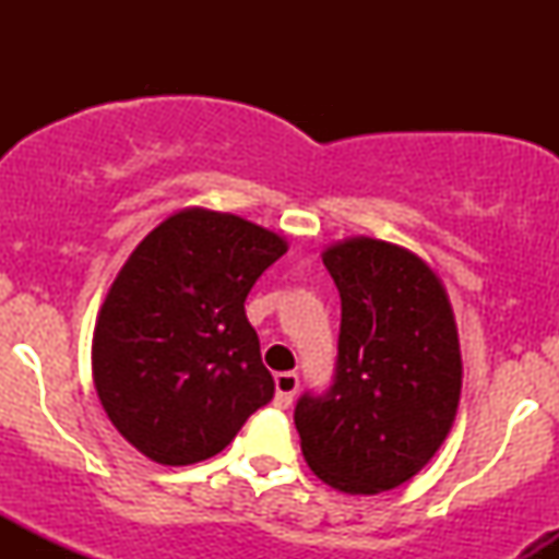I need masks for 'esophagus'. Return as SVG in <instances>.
Instances as JSON below:
<instances>
[{
  "mask_svg": "<svg viewBox=\"0 0 559 559\" xmlns=\"http://www.w3.org/2000/svg\"><path fill=\"white\" fill-rule=\"evenodd\" d=\"M297 389H299V376L297 373H292V370H288V373L275 376V404L286 409L288 404H292L294 394H297Z\"/></svg>",
  "mask_w": 559,
  "mask_h": 559,
  "instance_id": "esophagus-1",
  "label": "esophagus"
}]
</instances>
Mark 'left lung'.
I'll use <instances>...</instances> for the list:
<instances>
[{
  "label": "left lung",
  "instance_id": "left-lung-1",
  "mask_svg": "<svg viewBox=\"0 0 559 559\" xmlns=\"http://www.w3.org/2000/svg\"><path fill=\"white\" fill-rule=\"evenodd\" d=\"M342 297L333 383L301 394V454L344 493L396 489L444 444L463 389L457 325L428 262L396 243L346 239L323 252Z\"/></svg>",
  "mask_w": 559,
  "mask_h": 559
}]
</instances>
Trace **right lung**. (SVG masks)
<instances>
[{
    "label": "right lung",
    "mask_w": 559,
    "mask_h": 559,
    "mask_svg": "<svg viewBox=\"0 0 559 559\" xmlns=\"http://www.w3.org/2000/svg\"><path fill=\"white\" fill-rule=\"evenodd\" d=\"M286 249L258 223L189 207L120 267L96 318L92 373L107 418L144 457H215L273 400L243 301Z\"/></svg>",
    "instance_id": "obj_1"
}]
</instances>
